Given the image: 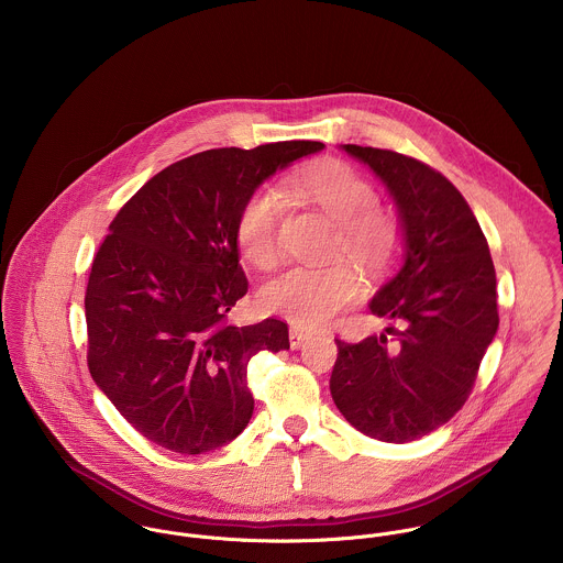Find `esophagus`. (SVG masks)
<instances>
[{
    "instance_id": "1",
    "label": "esophagus",
    "mask_w": 563,
    "mask_h": 563,
    "mask_svg": "<svg viewBox=\"0 0 563 563\" xmlns=\"http://www.w3.org/2000/svg\"><path fill=\"white\" fill-rule=\"evenodd\" d=\"M310 338H312L310 331H306L301 327H290V346L292 349H301Z\"/></svg>"
}]
</instances>
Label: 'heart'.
I'll list each match as a JSON object with an SVG mask.
<instances>
[{"instance_id":"heart-1","label":"heart","mask_w":563,"mask_h":563,"mask_svg":"<svg viewBox=\"0 0 563 563\" xmlns=\"http://www.w3.org/2000/svg\"><path fill=\"white\" fill-rule=\"evenodd\" d=\"M292 190L338 223L333 253L377 268L386 264L401 241L397 221L377 208L379 192L371 179L342 161H322L292 179ZM286 203L279 192L262 188L251 192L236 219V242L242 257L255 268H273L282 257V225ZM357 275L342 262L329 266H295L271 279L260 303L266 312L314 329L360 295Z\"/></svg>"}]
</instances>
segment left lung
Segmentation results:
<instances>
[{
	"label": "left lung",
	"mask_w": 563,
	"mask_h": 563,
	"mask_svg": "<svg viewBox=\"0 0 563 563\" xmlns=\"http://www.w3.org/2000/svg\"><path fill=\"white\" fill-rule=\"evenodd\" d=\"M388 186L405 253L371 310L399 327L335 340L329 390L342 416L384 442L418 440L451 420L473 393L498 329L496 273L462 192L435 168L390 150L344 145Z\"/></svg>",
	"instance_id": "left-lung-1"
}]
</instances>
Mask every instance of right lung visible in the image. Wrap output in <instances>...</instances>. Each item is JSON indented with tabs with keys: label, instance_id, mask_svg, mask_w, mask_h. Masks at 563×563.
<instances>
[{
	"label": "right lung",
	"instance_id": "add662e5",
	"mask_svg": "<svg viewBox=\"0 0 563 563\" xmlns=\"http://www.w3.org/2000/svg\"><path fill=\"white\" fill-rule=\"evenodd\" d=\"M317 141L208 150L154 175L112 219L84 297L95 384L166 451L199 455L234 440L253 413L246 364L290 349L277 319L234 327L246 295L236 219L277 168Z\"/></svg>",
	"mask_w": 563,
	"mask_h": 563
}]
</instances>
